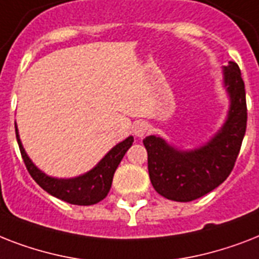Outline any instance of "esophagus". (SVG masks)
Segmentation results:
<instances>
[{
    "instance_id": "esophagus-1",
    "label": "esophagus",
    "mask_w": 259,
    "mask_h": 259,
    "mask_svg": "<svg viewBox=\"0 0 259 259\" xmlns=\"http://www.w3.org/2000/svg\"><path fill=\"white\" fill-rule=\"evenodd\" d=\"M148 130V123L144 121H138L133 125V133L137 136V137H144Z\"/></svg>"
}]
</instances>
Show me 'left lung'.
<instances>
[{
  "mask_svg": "<svg viewBox=\"0 0 259 259\" xmlns=\"http://www.w3.org/2000/svg\"><path fill=\"white\" fill-rule=\"evenodd\" d=\"M230 110L225 125L205 145L179 150L165 140L149 136L144 140L148 170L153 188L173 201H192L223 183L233 170L247 123L245 83L237 63L223 68Z\"/></svg>",
  "mask_w": 259,
  "mask_h": 259,
  "instance_id": "obj_1",
  "label": "left lung"
}]
</instances>
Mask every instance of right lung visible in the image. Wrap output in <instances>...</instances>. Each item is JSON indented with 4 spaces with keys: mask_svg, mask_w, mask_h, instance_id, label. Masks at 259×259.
<instances>
[{
    "mask_svg": "<svg viewBox=\"0 0 259 259\" xmlns=\"http://www.w3.org/2000/svg\"><path fill=\"white\" fill-rule=\"evenodd\" d=\"M16 138H17L26 169L30 176L33 177V180L52 196L76 205L97 204L107 196L111 188V183H113L114 172L134 141V138L130 136L125 141L119 142L98 162L95 168L82 176L74 177V179H55V177L47 176L46 173H42L30 161V158L25 153V149L22 148V144L20 141L17 126H16Z\"/></svg>",
    "mask_w": 259,
    "mask_h": 259,
    "instance_id": "obj_1",
    "label": "right lung"
}]
</instances>
